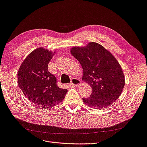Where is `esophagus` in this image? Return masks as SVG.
I'll list each match as a JSON object with an SVG mask.
<instances>
[{"label":"esophagus","mask_w":147,"mask_h":147,"mask_svg":"<svg viewBox=\"0 0 147 147\" xmlns=\"http://www.w3.org/2000/svg\"><path fill=\"white\" fill-rule=\"evenodd\" d=\"M80 84H81V81L80 80L77 79V78H73L72 80H71V86H79Z\"/></svg>","instance_id":"esophagus-1"}]
</instances>
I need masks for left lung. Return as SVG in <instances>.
Returning <instances> with one entry per match:
<instances>
[{"mask_svg": "<svg viewBox=\"0 0 147 147\" xmlns=\"http://www.w3.org/2000/svg\"><path fill=\"white\" fill-rule=\"evenodd\" d=\"M70 52L83 68L82 80L93 90L89 98L83 99L84 103L98 110L108 108L120 96L125 86L120 64L110 51L97 42L74 46Z\"/></svg>", "mask_w": 147, "mask_h": 147, "instance_id": "8db88e82", "label": "left lung"}]
</instances>
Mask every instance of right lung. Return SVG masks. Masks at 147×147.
Returning <instances> with one entry per match:
<instances>
[{"label":"right lung","instance_id":"right-lung-1","mask_svg":"<svg viewBox=\"0 0 147 147\" xmlns=\"http://www.w3.org/2000/svg\"><path fill=\"white\" fill-rule=\"evenodd\" d=\"M55 53L38 47L26 57L18 73V86L24 94L43 109L60 103L67 91L57 86L56 77L48 71V64Z\"/></svg>","mask_w":147,"mask_h":147}]
</instances>
